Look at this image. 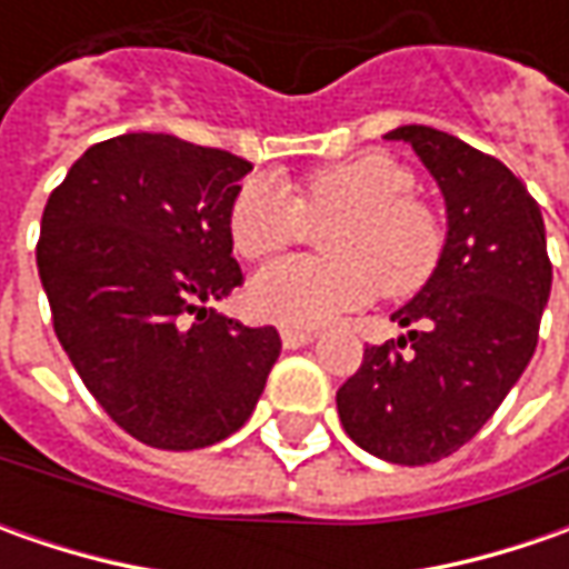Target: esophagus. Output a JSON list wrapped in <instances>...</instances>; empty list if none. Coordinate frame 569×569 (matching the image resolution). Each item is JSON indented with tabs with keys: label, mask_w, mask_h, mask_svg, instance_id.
<instances>
[{
	"label": "esophagus",
	"mask_w": 569,
	"mask_h": 569,
	"mask_svg": "<svg viewBox=\"0 0 569 569\" xmlns=\"http://www.w3.org/2000/svg\"><path fill=\"white\" fill-rule=\"evenodd\" d=\"M313 339H317V336H313V332H307V329H281V345H284L288 351L303 348V345H310Z\"/></svg>",
	"instance_id": "34e87169"
}]
</instances>
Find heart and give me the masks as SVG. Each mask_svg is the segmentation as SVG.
<instances>
[{
	"mask_svg": "<svg viewBox=\"0 0 569 569\" xmlns=\"http://www.w3.org/2000/svg\"><path fill=\"white\" fill-rule=\"evenodd\" d=\"M415 192V173L386 154L319 167L291 196L274 177H250L230 206V240L262 259L322 230L329 256H288L250 281L252 310L288 329H319L380 295H411L440 262L443 228Z\"/></svg>",
	"mask_w": 569,
	"mask_h": 569,
	"instance_id": "obj_1",
	"label": "heart"
}]
</instances>
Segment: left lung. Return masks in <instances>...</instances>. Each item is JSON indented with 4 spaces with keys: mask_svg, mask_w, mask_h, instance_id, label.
Segmentation results:
<instances>
[{
    "mask_svg": "<svg viewBox=\"0 0 569 569\" xmlns=\"http://www.w3.org/2000/svg\"><path fill=\"white\" fill-rule=\"evenodd\" d=\"M386 139L411 144L437 180L447 240L425 288L392 313L408 326L399 348L411 355L367 348L336 405L370 456L427 466L469 443L529 367L551 262L541 208L510 167L430 126H399Z\"/></svg>",
    "mask_w": 569,
    "mask_h": 569,
    "instance_id": "left-lung-1",
    "label": "left lung"
}]
</instances>
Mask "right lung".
<instances>
[{
  "mask_svg": "<svg viewBox=\"0 0 569 569\" xmlns=\"http://www.w3.org/2000/svg\"><path fill=\"white\" fill-rule=\"evenodd\" d=\"M250 161L164 132L91 144L53 189L37 272L59 345L117 425L202 449L250 421L281 355L208 303L243 284L230 206Z\"/></svg>",
  "mask_w": 569,
  "mask_h": 569,
  "instance_id": "add662e5",
  "label": "right lung"
}]
</instances>
